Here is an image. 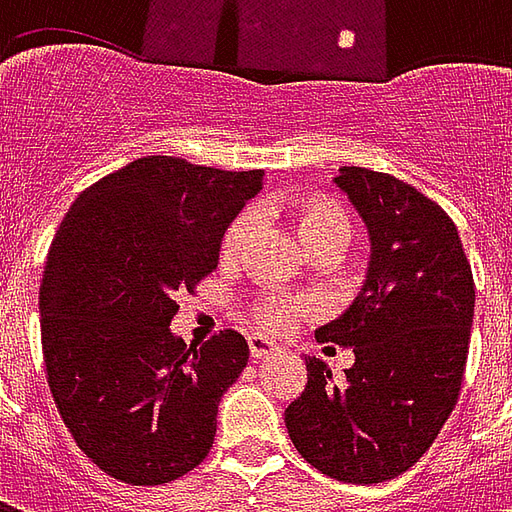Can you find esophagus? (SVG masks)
Wrapping results in <instances>:
<instances>
[{
    "mask_svg": "<svg viewBox=\"0 0 512 512\" xmlns=\"http://www.w3.org/2000/svg\"><path fill=\"white\" fill-rule=\"evenodd\" d=\"M282 348H279L274 340H268L263 334H255V337H249V354L255 356V359H268V356H277Z\"/></svg>",
    "mask_w": 512,
    "mask_h": 512,
    "instance_id": "obj_1",
    "label": "esophagus"
}]
</instances>
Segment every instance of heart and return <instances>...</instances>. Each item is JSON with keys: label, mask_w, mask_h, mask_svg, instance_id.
I'll list each match as a JSON object with an SVG mask.
<instances>
[{"label": "heart", "mask_w": 512, "mask_h": 512, "mask_svg": "<svg viewBox=\"0 0 512 512\" xmlns=\"http://www.w3.org/2000/svg\"><path fill=\"white\" fill-rule=\"evenodd\" d=\"M293 219H296V230H299L301 241L307 244V249L310 246H334L340 252L345 241H348V235H351L348 216L329 197H307V200H301L296 205V211H293ZM255 222V211H244L235 216L230 227L224 230L222 257H227V260L238 257V252L244 249L246 238L255 230ZM304 310H307L304 301L263 299L260 307H257V318H260V326H266L271 332H285L293 323V318Z\"/></svg>", "instance_id": "b5f03b06"}]
</instances>
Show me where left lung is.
Returning a JSON list of instances; mask_svg holds the SVG:
<instances>
[{
    "instance_id": "8db88e82",
    "label": "left lung",
    "mask_w": 512,
    "mask_h": 512,
    "mask_svg": "<svg viewBox=\"0 0 512 512\" xmlns=\"http://www.w3.org/2000/svg\"><path fill=\"white\" fill-rule=\"evenodd\" d=\"M370 235L365 285L315 337L354 348L345 381L304 356L285 425L301 458L343 483H384L428 452L458 403L474 318L472 266L441 205L386 172L343 167Z\"/></svg>"
}]
</instances>
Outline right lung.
Segmentation results:
<instances>
[{"instance_id": "obj_1", "label": "right lung", "mask_w": 512, "mask_h": 512, "mask_svg": "<svg viewBox=\"0 0 512 512\" xmlns=\"http://www.w3.org/2000/svg\"><path fill=\"white\" fill-rule=\"evenodd\" d=\"M260 189L263 169L136 158L82 191L51 241L40 285L51 397L115 480H178L213 447L249 345L227 329L186 348L169 326L175 296L216 268L224 230Z\"/></svg>"}]
</instances>
